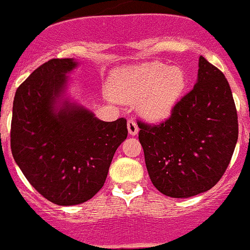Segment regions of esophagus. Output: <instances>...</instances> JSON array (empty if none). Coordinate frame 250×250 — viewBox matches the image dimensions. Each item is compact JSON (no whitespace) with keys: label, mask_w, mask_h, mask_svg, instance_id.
Returning <instances> with one entry per match:
<instances>
[{"label":"esophagus","mask_w":250,"mask_h":250,"mask_svg":"<svg viewBox=\"0 0 250 250\" xmlns=\"http://www.w3.org/2000/svg\"><path fill=\"white\" fill-rule=\"evenodd\" d=\"M127 127H128V132H129L130 136H137L139 128H138V125H137L136 121H133V120L128 121Z\"/></svg>","instance_id":"obj_1"}]
</instances>
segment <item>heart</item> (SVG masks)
<instances>
[{
  "label": "heart",
  "instance_id": "1",
  "mask_svg": "<svg viewBox=\"0 0 250 250\" xmlns=\"http://www.w3.org/2000/svg\"><path fill=\"white\" fill-rule=\"evenodd\" d=\"M186 73L179 67L149 62L114 72L113 97L123 103L139 102L141 113L152 121L167 118L186 88Z\"/></svg>",
  "mask_w": 250,
  "mask_h": 250
}]
</instances>
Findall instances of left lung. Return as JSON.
<instances>
[{"mask_svg": "<svg viewBox=\"0 0 250 250\" xmlns=\"http://www.w3.org/2000/svg\"><path fill=\"white\" fill-rule=\"evenodd\" d=\"M194 88L159 125L138 122L153 186L164 195L189 198L222 178L238 141V116L230 87L217 67L199 57Z\"/></svg>", "mask_w": 250, "mask_h": 250, "instance_id": "left-lung-1", "label": "left lung"}]
</instances>
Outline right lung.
Listing matches in <instances>:
<instances>
[{"label": "right lung", "mask_w": 250, "mask_h": 250, "mask_svg": "<svg viewBox=\"0 0 250 250\" xmlns=\"http://www.w3.org/2000/svg\"><path fill=\"white\" fill-rule=\"evenodd\" d=\"M73 58H53L17 88L11 150L27 181L57 206L91 199L104 184L114 153L127 138V121L103 122L68 98L62 100Z\"/></svg>", "instance_id": "right-lung-1"}]
</instances>
